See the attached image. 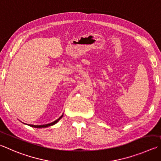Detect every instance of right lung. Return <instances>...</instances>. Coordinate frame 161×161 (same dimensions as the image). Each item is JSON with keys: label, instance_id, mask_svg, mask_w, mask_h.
<instances>
[{"label": "right lung", "instance_id": "add662e5", "mask_svg": "<svg viewBox=\"0 0 161 161\" xmlns=\"http://www.w3.org/2000/svg\"><path fill=\"white\" fill-rule=\"evenodd\" d=\"M63 115H61L59 118L57 119L56 120H55L54 122H51V123H49V124H46V125H30V126L32 127H35V128H42V127H47L49 126H52V125H53L55 124H56L57 122L60 120V119L63 118Z\"/></svg>", "mask_w": 161, "mask_h": 161}]
</instances>
